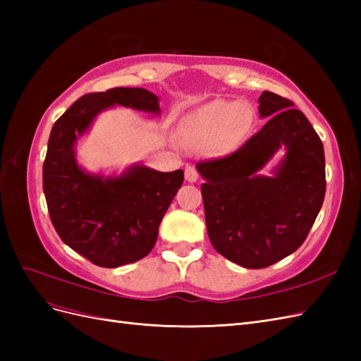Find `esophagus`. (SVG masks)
Instances as JSON below:
<instances>
[{
  "mask_svg": "<svg viewBox=\"0 0 361 361\" xmlns=\"http://www.w3.org/2000/svg\"><path fill=\"white\" fill-rule=\"evenodd\" d=\"M185 179L188 182H195L199 179V171L194 167H187V170H185Z\"/></svg>",
  "mask_w": 361,
  "mask_h": 361,
  "instance_id": "1",
  "label": "esophagus"
}]
</instances>
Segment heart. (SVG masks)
I'll use <instances>...</instances> for the list:
<instances>
[{"instance_id": "1", "label": "heart", "mask_w": 361, "mask_h": 361, "mask_svg": "<svg viewBox=\"0 0 361 361\" xmlns=\"http://www.w3.org/2000/svg\"><path fill=\"white\" fill-rule=\"evenodd\" d=\"M253 113L241 102L214 101L195 110L185 123L187 137L194 143L218 141L221 150L238 146L250 129Z\"/></svg>"}]
</instances>
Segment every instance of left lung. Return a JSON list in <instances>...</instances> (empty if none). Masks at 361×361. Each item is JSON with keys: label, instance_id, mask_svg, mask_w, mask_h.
<instances>
[{"label": "left lung", "instance_id": "left-lung-1", "mask_svg": "<svg viewBox=\"0 0 361 361\" xmlns=\"http://www.w3.org/2000/svg\"><path fill=\"white\" fill-rule=\"evenodd\" d=\"M265 126L232 154L197 164L207 236L226 259L267 268L297 251L325 197L319 135L293 102L272 92L259 97ZM286 159L272 178L255 173L281 146Z\"/></svg>", "mask_w": 361, "mask_h": 361}]
</instances>
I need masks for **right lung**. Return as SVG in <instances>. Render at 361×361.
I'll use <instances>...</instances> for the list:
<instances>
[{"label":"right lung","instance_id":"1","mask_svg":"<svg viewBox=\"0 0 361 361\" xmlns=\"http://www.w3.org/2000/svg\"><path fill=\"white\" fill-rule=\"evenodd\" d=\"M111 105L159 113L158 97L145 89L87 93L54 123L43 162V192L54 228L64 244L102 268L134 264L150 253L162 216L183 182L182 170L162 173L138 166L104 179L78 167L76 138Z\"/></svg>","mask_w":361,"mask_h":361}]
</instances>
